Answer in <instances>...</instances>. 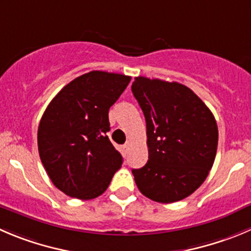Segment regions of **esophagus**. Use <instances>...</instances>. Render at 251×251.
I'll list each match as a JSON object with an SVG mask.
<instances>
[{"mask_svg":"<svg viewBox=\"0 0 251 251\" xmlns=\"http://www.w3.org/2000/svg\"><path fill=\"white\" fill-rule=\"evenodd\" d=\"M130 147H132V144H130L129 142H127L126 144H124V150H126V151H129Z\"/></svg>","mask_w":251,"mask_h":251,"instance_id":"esophagus-1","label":"esophagus"}]
</instances>
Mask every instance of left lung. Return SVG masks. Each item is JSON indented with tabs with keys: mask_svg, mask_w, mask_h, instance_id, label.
Wrapping results in <instances>:
<instances>
[{
	"mask_svg": "<svg viewBox=\"0 0 251 251\" xmlns=\"http://www.w3.org/2000/svg\"><path fill=\"white\" fill-rule=\"evenodd\" d=\"M132 92L147 122L149 160L133 169L140 192L160 203L192 195L216 159L214 116L192 90L178 82L138 76Z\"/></svg>",
	"mask_w": 251,
	"mask_h": 251,
	"instance_id": "obj_1",
	"label": "left lung"
}]
</instances>
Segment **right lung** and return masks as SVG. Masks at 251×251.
<instances>
[{
    "label": "right lung",
    "instance_id": "obj_1",
    "mask_svg": "<svg viewBox=\"0 0 251 251\" xmlns=\"http://www.w3.org/2000/svg\"><path fill=\"white\" fill-rule=\"evenodd\" d=\"M130 76L90 71L69 82L45 109L38 128V150L50 180L78 200L104 192L123 163L107 132L109 107Z\"/></svg>",
    "mask_w": 251,
    "mask_h": 251
}]
</instances>
